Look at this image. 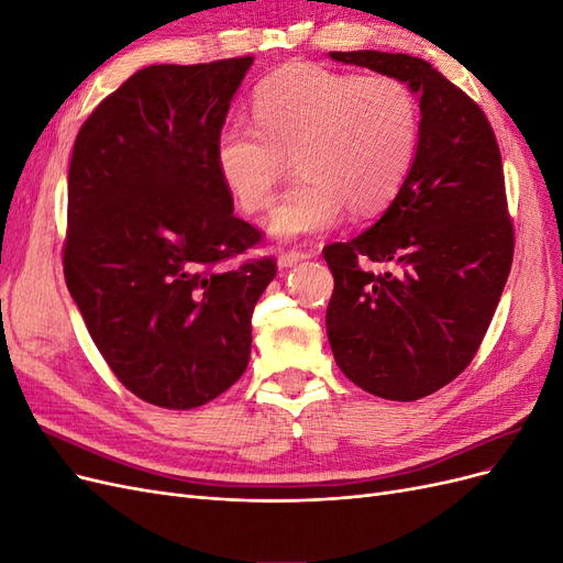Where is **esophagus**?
Wrapping results in <instances>:
<instances>
[{
  "mask_svg": "<svg viewBox=\"0 0 563 563\" xmlns=\"http://www.w3.org/2000/svg\"><path fill=\"white\" fill-rule=\"evenodd\" d=\"M312 251H284V253H279V267H291V265H296V263H300V261H308V258H312Z\"/></svg>",
  "mask_w": 563,
  "mask_h": 563,
  "instance_id": "esophagus-1",
  "label": "esophagus"
}]
</instances>
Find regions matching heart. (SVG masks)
I'll return each mask as SVG.
<instances>
[{
    "label": "heart",
    "instance_id": "1",
    "mask_svg": "<svg viewBox=\"0 0 563 563\" xmlns=\"http://www.w3.org/2000/svg\"><path fill=\"white\" fill-rule=\"evenodd\" d=\"M253 124L216 135V168L246 213L267 211L294 157L302 176L269 220L272 234L327 230L352 209L389 207L411 172L420 103L391 75L340 73L314 63L286 65L253 93Z\"/></svg>",
    "mask_w": 563,
    "mask_h": 563
}]
</instances>
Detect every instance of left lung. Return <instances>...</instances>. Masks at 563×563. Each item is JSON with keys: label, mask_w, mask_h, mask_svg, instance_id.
Masks as SVG:
<instances>
[{"label": "left lung", "mask_w": 563, "mask_h": 563, "mask_svg": "<svg viewBox=\"0 0 563 563\" xmlns=\"http://www.w3.org/2000/svg\"><path fill=\"white\" fill-rule=\"evenodd\" d=\"M329 56L399 77L420 98L418 152L399 195L354 240L323 246L335 364L371 395L416 401L467 368L509 277L515 228L500 147L484 110L428 60Z\"/></svg>", "instance_id": "left-lung-1"}]
</instances>
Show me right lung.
<instances>
[{
	"label": "right lung",
	"instance_id": "right-lung-1",
	"mask_svg": "<svg viewBox=\"0 0 563 563\" xmlns=\"http://www.w3.org/2000/svg\"><path fill=\"white\" fill-rule=\"evenodd\" d=\"M253 56L150 65L81 124L67 174L65 284L98 352L135 397L172 411L246 371L275 258L232 213L216 135Z\"/></svg>",
	"mask_w": 563,
	"mask_h": 563
}]
</instances>
